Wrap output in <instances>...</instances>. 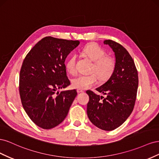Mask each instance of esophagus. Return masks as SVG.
<instances>
[{
  "label": "esophagus",
  "instance_id": "obj_1",
  "mask_svg": "<svg viewBox=\"0 0 159 159\" xmlns=\"http://www.w3.org/2000/svg\"><path fill=\"white\" fill-rule=\"evenodd\" d=\"M77 91H78V93H81V92H84V90L81 89H77Z\"/></svg>",
  "mask_w": 159,
  "mask_h": 159
}]
</instances>
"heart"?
<instances>
[{"instance_id": "1", "label": "heart", "mask_w": 159, "mask_h": 159, "mask_svg": "<svg viewBox=\"0 0 159 159\" xmlns=\"http://www.w3.org/2000/svg\"><path fill=\"white\" fill-rule=\"evenodd\" d=\"M83 54L93 61L90 75H79L71 80V84L77 89H88L101 80L107 81L111 77L116 68V62L111 56H107V52L102 47L95 43H90L82 48ZM66 69L69 74H76V57L70 56L66 62Z\"/></svg>"}]
</instances>
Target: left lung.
<instances>
[{"label": "left lung", "instance_id": "8db88e82", "mask_svg": "<svg viewBox=\"0 0 159 159\" xmlns=\"http://www.w3.org/2000/svg\"><path fill=\"white\" fill-rule=\"evenodd\" d=\"M115 52L116 68L113 75L102 86L96 88L106 98L86 91L89 97L88 116L94 125L112 131L121 126L132 113L135 103L139 78L135 64L125 48L111 40L104 41Z\"/></svg>", "mask_w": 159, "mask_h": 159}]
</instances>
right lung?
I'll return each mask as SVG.
<instances>
[{
  "label": "right lung",
  "mask_w": 159,
  "mask_h": 159,
  "mask_svg": "<svg viewBox=\"0 0 159 159\" xmlns=\"http://www.w3.org/2000/svg\"><path fill=\"white\" fill-rule=\"evenodd\" d=\"M78 40L42 38L26 56L19 76V93L26 113L36 125L50 129L64 121L77 95L75 89L63 91L70 84L64 64Z\"/></svg>",
  "instance_id": "right-lung-1"
}]
</instances>
